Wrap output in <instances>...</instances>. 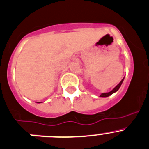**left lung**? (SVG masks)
I'll return each instance as SVG.
<instances>
[{
  "instance_id": "8db88e82",
  "label": "left lung",
  "mask_w": 149,
  "mask_h": 149,
  "mask_svg": "<svg viewBox=\"0 0 149 149\" xmlns=\"http://www.w3.org/2000/svg\"><path fill=\"white\" fill-rule=\"evenodd\" d=\"M123 81H124V79H122V80L121 81L120 83H119V84H118L117 86H116V87L113 88V89H112V90H111V92H105V93H102L100 95V97H107L110 96V95H112V94L114 93V92H117V91L119 90V88H120V86H121V85H122V82H123Z\"/></svg>"
}]
</instances>
